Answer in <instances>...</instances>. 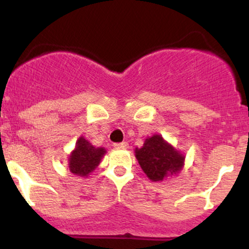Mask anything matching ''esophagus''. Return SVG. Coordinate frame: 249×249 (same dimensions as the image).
I'll use <instances>...</instances> for the list:
<instances>
[{"mask_svg": "<svg viewBox=\"0 0 249 249\" xmlns=\"http://www.w3.org/2000/svg\"><path fill=\"white\" fill-rule=\"evenodd\" d=\"M115 148H117V150H123V148H127L128 147V144L126 142H116L115 145Z\"/></svg>", "mask_w": 249, "mask_h": 249, "instance_id": "1", "label": "esophagus"}]
</instances>
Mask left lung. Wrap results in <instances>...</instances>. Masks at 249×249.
Wrapping results in <instances>:
<instances>
[{
	"label": "left lung",
	"mask_w": 249,
	"mask_h": 249,
	"mask_svg": "<svg viewBox=\"0 0 249 249\" xmlns=\"http://www.w3.org/2000/svg\"><path fill=\"white\" fill-rule=\"evenodd\" d=\"M136 157L142 171L153 181L178 173L185 159L158 134L146 139L142 148H136Z\"/></svg>",
	"instance_id": "8db88e82"
}]
</instances>
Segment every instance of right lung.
<instances>
[{
	"label": "right lung",
	"instance_id": "1",
	"mask_svg": "<svg viewBox=\"0 0 249 249\" xmlns=\"http://www.w3.org/2000/svg\"><path fill=\"white\" fill-rule=\"evenodd\" d=\"M107 152L105 148L95 147L83 137L76 142V148L71 153L69 168L71 173L79 177H85L98 166L102 157Z\"/></svg>",
	"mask_w": 249,
	"mask_h": 249
}]
</instances>
